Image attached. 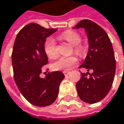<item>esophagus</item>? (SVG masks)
Returning a JSON list of instances; mask_svg holds the SVG:
<instances>
[{
  "label": "esophagus",
  "instance_id": "1",
  "mask_svg": "<svg viewBox=\"0 0 124 124\" xmlns=\"http://www.w3.org/2000/svg\"><path fill=\"white\" fill-rule=\"evenodd\" d=\"M63 73H64V75L65 76H67V75L70 74V72H69V71H64Z\"/></svg>",
  "mask_w": 124,
  "mask_h": 124
}]
</instances>
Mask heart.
<instances>
[{
  "label": "heart",
  "mask_w": 124,
  "mask_h": 124,
  "mask_svg": "<svg viewBox=\"0 0 124 124\" xmlns=\"http://www.w3.org/2000/svg\"><path fill=\"white\" fill-rule=\"evenodd\" d=\"M60 37L66 40L70 44L74 46L75 51L78 53L82 52V46L79 44L81 37L79 34L74 31H67L62 33ZM44 52L47 57L50 59H54L57 56V47L55 40L52 37L47 38L44 42ZM78 62V59L74 56L70 57H61L57 61L52 63V67L54 70H64L67 71L72 68Z\"/></svg>",
  "instance_id": "1"
}]
</instances>
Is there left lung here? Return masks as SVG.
Masks as SVG:
<instances>
[{"mask_svg":"<svg viewBox=\"0 0 124 124\" xmlns=\"http://www.w3.org/2000/svg\"><path fill=\"white\" fill-rule=\"evenodd\" d=\"M85 29L88 39V52L79 67L87 70L76 83L80 98L87 103L103 99L111 88L116 72V60L111 41L106 32L90 20L80 21L73 29ZM92 70L90 74L88 72ZM89 76H87V74Z\"/></svg>","mask_w":124,"mask_h":124,"instance_id":"left-lung-1","label":"left lung"}]
</instances>
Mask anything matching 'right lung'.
<instances>
[{"label":"right lung","mask_w":124,"mask_h":124,"mask_svg":"<svg viewBox=\"0 0 124 124\" xmlns=\"http://www.w3.org/2000/svg\"><path fill=\"white\" fill-rule=\"evenodd\" d=\"M57 31L31 23L18 32L13 44L11 57L16 84L23 96L39 107L49 106L55 101L64 78L60 71L48 73L44 78L39 76L41 68L48 63L44 42Z\"/></svg>","instance_id":"obj_1"}]
</instances>
